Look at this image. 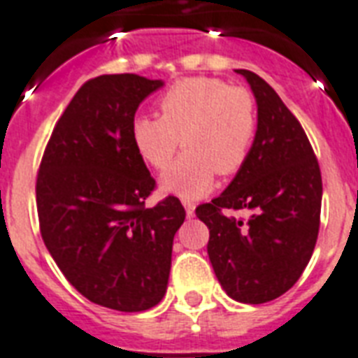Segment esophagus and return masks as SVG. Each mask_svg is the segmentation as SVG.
<instances>
[{
	"mask_svg": "<svg viewBox=\"0 0 358 358\" xmlns=\"http://www.w3.org/2000/svg\"><path fill=\"white\" fill-rule=\"evenodd\" d=\"M184 208H185V215L187 217H193L195 215V204L189 201H184Z\"/></svg>",
	"mask_w": 358,
	"mask_h": 358,
	"instance_id": "34e87169",
	"label": "esophagus"
}]
</instances>
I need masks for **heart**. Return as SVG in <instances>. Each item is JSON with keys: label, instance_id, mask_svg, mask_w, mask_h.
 <instances>
[{"label": "heart", "instance_id": "b5f03b06", "mask_svg": "<svg viewBox=\"0 0 358 358\" xmlns=\"http://www.w3.org/2000/svg\"><path fill=\"white\" fill-rule=\"evenodd\" d=\"M157 108L162 117H135L131 141L156 171H165L184 143L187 152L163 176V189L199 199L213 187L215 173L229 176L243 167L256 135V103L247 89L185 78L163 92Z\"/></svg>", "mask_w": 358, "mask_h": 358}]
</instances>
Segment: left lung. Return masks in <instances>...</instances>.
Segmentation results:
<instances>
[{"mask_svg": "<svg viewBox=\"0 0 358 358\" xmlns=\"http://www.w3.org/2000/svg\"><path fill=\"white\" fill-rule=\"evenodd\" d=\"M236 72L255 92V143L229 187L195 213L210 229L208 256L224 292L260 305L286 294L310 260L320 232L322 173L305 129L273 87L250 70ZM223 209L251 215L234 220Z\"/></svg>", "mask_w": 358, "mask_h": 358, "instance_id": "8db88e82", "label": "left lung"}]
</instances>
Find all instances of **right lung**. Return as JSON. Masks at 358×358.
Wrapping results in <instances>:
<instances>
[{"instance_id": "1", "label": "right lung", "mask_w": 358, "mask_h": 358, "mask_svg": "<svg viewBox=\"0 0 358 358\" xmlns=\"http://www.w3.org/2000/svg\"><path fill=\"white\" fill-rule=\"evenodd\" d=\"M163 85L137 74L89 80L57 120L36 174L44 245L72 286L120 312L156 306L167 292L173 239L185 219L156 187L131 141L139 103Z\"/></svg>"}]
</instances>
